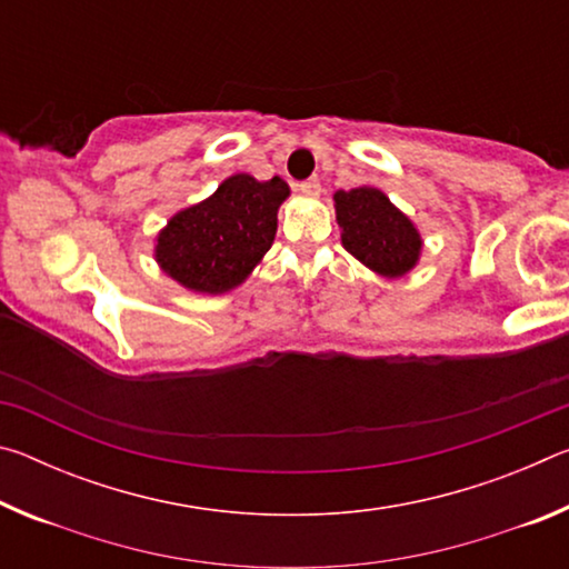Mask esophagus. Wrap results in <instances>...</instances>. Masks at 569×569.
<instances>
[{
    "instance_id": "obj_1",
    "label": "esophagus",
    "mask_w": 569,
    "mask_h": 569,
    "mask_svg": "<svg viewBox=\"0 0 569 569\" xmlns=\"http://www.w3.org/2000/svg\"><path fill=\"white\" fill-rule=\"evenodd\" d=\"M298 192H301V196H306V198H319L321 196V182L316 178L298 182Z\"/></svg>"
}]
</instances>
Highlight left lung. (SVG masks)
Returning a JSON list of instances; mask_svg holds the SVG:
<instances>
[{"mask_svg": "<svg viewBox=\"0 0 569 569\" xmlns=\"http://www.w3.org/2000/svg\"><path fill=\"white\" fill-rule=\"evenodd\" d=\"M341 246L356 261L383 278H401L417 268L423 238L413 220L373 186L333 192Z\"/></svg>", "mask_w": 569, "mask_h": 569, "instance_id": "left-lung-1", "label": "left lung"}]
</instances>
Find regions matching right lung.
Wrapping results in <instances>:
<instances>
[{"label":"right lung","instance_id":"obj_1","mask_svg":"<svg viewBox=\"0 0 569 569\" xmlns=\"http://www.w3.org/2000/svg\"><path fill=\"white\" fill-rule=\"evenodd\" d=\"M288 196L291 188L283 178L256 180L236 172L213 196L178 210L160 228L152 258L162 273L192 293L233 291L271 250L278 208Z\"/></svg>","mask_w":569,"mask_h":569}]
</instances>
